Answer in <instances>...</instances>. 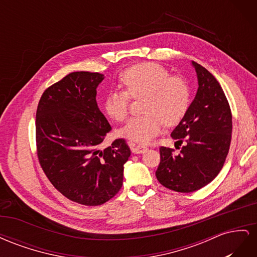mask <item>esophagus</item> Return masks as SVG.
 Returning <instances> with one entry per match:
<instances>
[{
    "label": "esophagus",
    "mask_w": 257,
    "mask_h": 257,
    "mask_svg": "<svg viewBox=\"0 0 257 257\" xmlns=\"http://www.w3.org/2000/svg\"><path fill=\"white\" fill-rule=\"evenodd\" d=\"M133 152L136 153V154H139V153H144L148 150V147L147 146H144V145H136V146H133Z\"/></svg>",
    "instance_id": "1"
}]
</instances>
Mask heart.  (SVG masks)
Wrapping results in <instances>:
<instances>
[{
	"instance_id": "obj_1",
	"label": "heart",
	"mask_w": 257,
	"mask_h": 257,
	"mask_svg": "<svg viewBox=\"0 0 257 257\" xmlns=\"http://www.w3.org/2000/svg\"><path fill=\"white\" fill-rule=\"evenodd\" d=\"M123 91H113L105 99V111L116 122L125 121L131 99L145 97V114L131 119L121 134L138 144H148L164 125L174 126L188 112L191 100L189 83L182 76L170 75L161 64L144 62L131 66L120 75Z\"/></svg>"
}]
</instances>
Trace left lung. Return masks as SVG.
<instances>
[{
	"label": "left lung",
	"mask_w": 257,
	"mask_h": 257,
	"mask_svg": "<svg viewBox=\"0 0 257 257\" xmlns=\"http://www.w3.org/2000/svg\"><path fill=\"white\" fill-rule=\"evenodd\" d=\"M198 78L196 96L188 112L173 131L181 146L160 148L161 162L155 172L165 188L180 193L195 192L219 175L231 141V111L228 100L215 77L196 62H192ZM180 149V148H179Z\"/></svg>",
	"instance_id": "obj_1"
}]
</instances>
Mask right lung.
Segmentation results:
<instances>
[{
    "label": "right lung",
    "instance_id": "add662e5",
    "mask_svg": "<svg viewBox=\"0 0 257 257\" xmlns=\"http://www.w3.org/2000/svg\"><path fill=\"white\" fill-rule=\"evenodd\" d=\"M103 79L99 73L68 74L45 90L36 110L41 167L62 195L84 206L102 205L120 191L131 155L123 138L100 150L111 130L96 103Z\"/></svg>",
    "mask_w": 257,
    "mask_h": 257
}]
</instances>
